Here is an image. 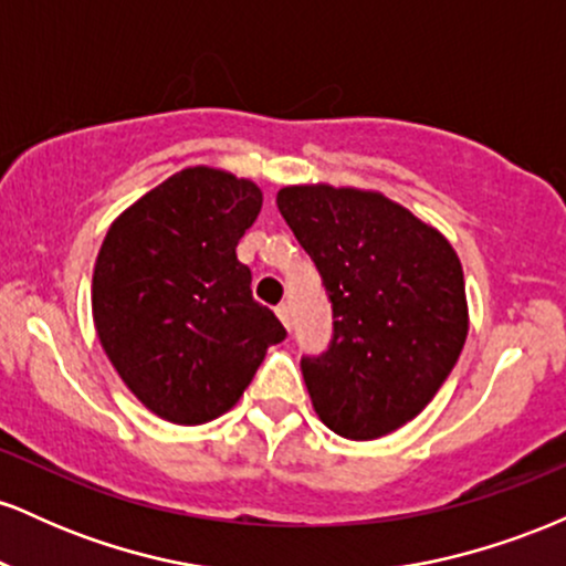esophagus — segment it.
Wrapping results in <instances>:
<instances>
[{
  "mask_svg": "<svg viewBox=\"0 0 566 566\" xmlns=\"http://www.w3.org/2000/svg\"><path fill=\"white\" fill-rule=\"evenodd\" d=\"M276 316H279V319H282L284 327H290V308H287V305L279 303L276 305Z\"/></svg>",
  "mask_w": 566,
  "mask_h": 566,
  "instance_id": "esophagus-1",
  "label": "esophagus"
}]
</instances>
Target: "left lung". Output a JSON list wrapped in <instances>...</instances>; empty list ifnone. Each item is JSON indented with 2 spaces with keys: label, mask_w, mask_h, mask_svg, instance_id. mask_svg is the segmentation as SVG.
<instances>
[{
  "label": "left lung",
  "mask_w": 566,
  "mask_h": 566,
  "mask_svg": "<svg viewBox=\"0 0 566 566\" xmlns=\"http://www.w3.org/2000/svg\"><path fill=\"white\" fill-rule=\"evenodd\" d=\"M282 218L333 303V340L303 356L305 388L337 437L367 441L412 420L452 373L465 282L452 244L382 193L287 186Z\"/></svg>",
  "instance_id": "obj_1"
}]
</instances>
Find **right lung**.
Segmentation results:
<instances>
[{"instance_id":"add662e5","label":"right lung","mask_w":566,"mask_h":566,"mask_svg":"<svg viewBox=\"0 0 566 566\" xmlns=\"http://www.w3.org/2000/svg\"><path fill=\"white\" fill-rule=\"evenodd\" d=\"M261 205L250 180L188 167L122 212L97 252L101 346L129 391L170 423L229 412L265 348L287 337L237 258Z\"/></svg>"}]
</instances>
